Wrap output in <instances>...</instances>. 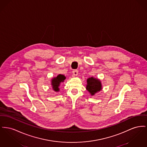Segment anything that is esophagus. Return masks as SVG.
Masks as SVG:
<instances>
[{"label": "esophagus", "mask_w": 147, "mask_h": 147, "mask_svg": "<svg viewBox=\"0 0 147 147\" xmlns=\"http://www.w3.org/2000/svg\"><path fill=\"white\" fill-rule=\"evenodd\" d=\"M78 70L77 69H74L73 70V74L74 76H77L78 75Z\"/></svg>", "instance_id": "esophagus-1"}]
</instances>
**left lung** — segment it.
<instances>
[{"label": "left lung", "instance_id": "8db88e82", "mask_svg": "<svg viewBox=\"0 0 147 147\" xmlns=\"http://www.w3.org/2000/svg\"><path fill=\"white\" fill-rule=\"evenodd\" d=\"M86 89L91 95H94L96 93L102 89L101 82L98 79L93 77L88 78L87 79Z\"/></svg>", "mask_w": 147, "mask_h": 147}]
</instances>
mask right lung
I'll return each mask as SVG.
<instances>
[{
  "label": "right lung",
  "mask_w": 147,
  "mask_h": 147,
  "mask_svg": "<svg viewBox=\"0 0 147 147\" xmlns=\"http://www.w3.org/2000/svg\"><path fill=\"white\" fill-rule=\"evenodd\" d=\"M65 79V77L62 74H59L57 77L53 78L52 80V88L53 90L55 92L59 91V86H60L61 82H63Z\"/></svg>",
  "instance_id": "right-lung-1"
}]
</instances>
